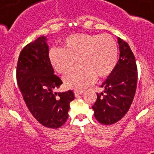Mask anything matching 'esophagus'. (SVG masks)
Returning <instances> with one entry per match:
<instances>
[{"instance_id":"1","label":"esophagus","mask_w":154,"mask_h":154,"mask_svg":"<svg viewBox=\"0 0 154 154\" xmlns=\"http://www.w3.org/2000/svg\"><path fill=\"white\" fill-rule=\"evenodd\" d=\"M83 93H84V91H83V90H75L74 91V94L76 97L79 96V95H82Z\"/></svg>"}]
</instances>
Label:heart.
I'll list each match as a JSON object with an SVG mask.
<instances>
[{
  "label": "heart",
  "mask_w": 154,
  "mask_h": 154,
  "mask_svg": "<svg viewBox=\"0 0 154 154\" xmlns=\"http://www.w3.org/2000/svg\"><path fill=\"white\" fill-rule=\"evenodd\" d=\"M49 62L56 72L65 74L77 63L79 66L64 78L69 89H83L97 78L108 77L117 65L118 48L106 34H74L63 41V48H52Z\"/></svg>",
  "instance_id": "heart-1"
}]
</instances>
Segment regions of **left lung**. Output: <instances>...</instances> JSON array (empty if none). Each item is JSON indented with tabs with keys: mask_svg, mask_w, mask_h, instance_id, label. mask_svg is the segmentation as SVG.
<instances>
[{
	"mask_svg": "<svg viewBox=\"0 0 154 154\" xmlns=\"http://www.w3.org/2000/svg\"><path fill=\"white\" fill-rule=\"evenodd\" d=\"M120 57L117 65L101 87L104 91L97 94L94 105V116L101 124L112 125L122 119L129 108L136 93L137 69L130 47L117 37Z\"/></svg>",
	"mask_w": 154,
	"mask_h": 154,
	"instance_id": "8db88e82",
	"label": "left lung"
}]
</instances>
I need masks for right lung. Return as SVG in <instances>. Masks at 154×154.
<instances>
[{
	"mask_svg": "<svg viewBox=\"0 0 154 154\" xmlns=\"http://www.w3.org/2000/svg\"><path fill=\"white\" fill-rule=\"evenodd\" d=\"M47 37H40L21 50L17 66V82L28 109L44 126L57 129L69 117L72 90L54 92L62 81L49 62Z\"/></svg>",
	"mask_w": 154,
	"mask_h": 154,
	"instance_id": "right-lung-1",
	"label": "right lung"
}]
</instances>
